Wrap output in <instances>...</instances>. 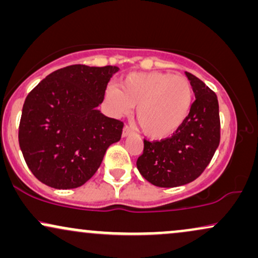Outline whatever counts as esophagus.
I'll return each mask as SVG.
<instances>
[{"mask_svg":"<svg viewBox=\"0 0 258 258\" xmlns=\"http://www.w3.org/2000/svg\"><path fill=\"white\" fill-rule=\"evenodd\" d=\"M132 133V130L131 127L125 125L123 126V130H122V137H127V136H130Z\"/></svg>","mask_w":258,"mask_h":258,"instance_id":"obj_1","label":"esophagus"}]
</instances>
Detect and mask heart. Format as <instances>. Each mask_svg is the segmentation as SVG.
<instances>
[{
    "mask_svg": "<svg viewBox=\"0 0 258 258\" xmlns=\"http://www.w3.org/2000/svg\"><path fill=\"white\" fill-rule=\"evenodd\" d=\"M105 100L115 114L136 108V121L144 135L164 138L185 120L193 103V87L182 75L167 73H132L119 88L106 90Z\"/></svg>",
    "mask_w": 258,
    "mask_h": 258,
    "instance_id": "obj_1",
    "label": "heart"
}]
</instances>
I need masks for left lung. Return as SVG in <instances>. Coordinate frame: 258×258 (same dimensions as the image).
<instances>
[{"instance_id":"obj_1","label":"left lung","mask_w":258,"mask_h":258,"mask_svg":"<svg viewBox=\"0 0 258 258\" xmlns=\"http://www.w3.org/2000/svg\"><path fill=\"white\" fill-rule=\"evenodd\" d=\"M195 100L188 116L171 137L149 142L137 159L139 173L161 188L184 185L197 179L220 144L221 121L217 96L194 76L185 73Z\"/></svg>"}]
</instances>
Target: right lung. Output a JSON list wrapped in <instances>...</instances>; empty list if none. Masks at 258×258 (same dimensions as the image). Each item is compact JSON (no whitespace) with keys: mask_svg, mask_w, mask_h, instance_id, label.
<instances>
[{"mask_svg":"<svg viewBox=\"0 0 258 258\" xmlns=\"http://www.w3.org/2000/svg\"><path fill=\"white\" fill-rule=\"evenodd\" d=\"M117 67L75 64L49 74L26 97L19 147L36 178L55 189L85 184L109 146L120 141L123 122L100 112Z\"/></svg>","mask_w":258,"mask_h":258,"instance_id":"right-lung-1","label":"right lung"}]
</instances>
